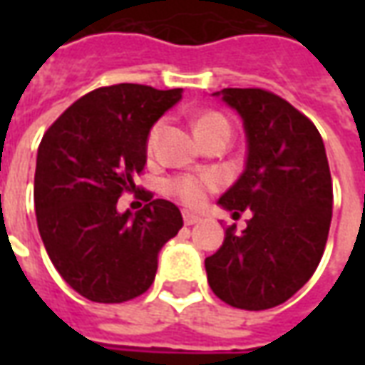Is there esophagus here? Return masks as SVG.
Returning a JSON list of instances; mask_svg holds the SVG:
<instances>
[{
  "label": "esophagus",
  "instance_id": "esophagus-1",
  "mask_svg": "<svg viewBox=\"0 0 365 365\" xmlns=\"http://www.w3.org/2000/svg\"><path fill=\"white\" fill-rule=\"evenodd\" d=\"M201 221V217L195 213H191V211H183V222L187 225V227H191V225H197V222Z\"/></svg>",
  "mask_w": 365,
  "mask_h": 365
}]
</instances>
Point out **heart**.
Here are the masks:
<instances>
[{"instance_id": "heart-1", "label": "heart", "mask_w": 365, "mask_h": 365, "mask_svg": "<svg viewBox=\"0 0 365 365\" xmlns=\"http://www.w3.org/2000/svg\"><path fill=\"white\" fill-rule=\"evenodd\" d=\"M215 130H222V133L230 135L229 119L225 115H221V113H201L197 119H195V133H197V136L209 135V133H215ZM160 133H162V123L154 125L150 135H148V140H146V150H148V154L154 152V146L158 143ZM219 185H221V180L215 174H183L178 175V178H172L168 182L166 190L170 195L180 199L185 205H199V203H203L207 191L217 190Z\"/></svg>"}]
</instances>
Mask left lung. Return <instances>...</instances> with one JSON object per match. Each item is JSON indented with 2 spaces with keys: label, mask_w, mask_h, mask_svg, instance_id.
<instances>
[{
  "label": "left lung",
  "mask_w": 365,
  "mask_h": 365,
  "mask_svg": "<svg viewBox=\"0 0 365 365\" xmlns=\"http://www.w3.org/2000/svg\"><path fill=\"white\" fill-rule=\"evenodd\" d=\"M215 96L237 109L248 140L246 168L221 199L237 219L225 242L205 258L209 285L237 309L264 311L305 285L324 252L332 219V180L319 130L272 91L225 88Z\"/></svg>",
  "instance_id": "left-lung-1"
}]
</instances>
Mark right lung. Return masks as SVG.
I'll return each instance as SVG.
<instances>
[{"instance_id": "add662e5", "label": "right lung", "mask_w": 365, "mask_h": 365, "mask_svg": "<svg viewBox=\"0 0 365 365\" xmlns=\"http://www.w3.org/2000/svg\"><path fill=\"white\" fill-rule=\"evenodd\" d=\"M182 88L117 83L80 97L44 133L35 170V211L48 258L64 282L96 303H123L154 282L158 252L183 227L166 199L119 213L117 201L146 164L150 127Z\"/></svg>"}]
</instances>
